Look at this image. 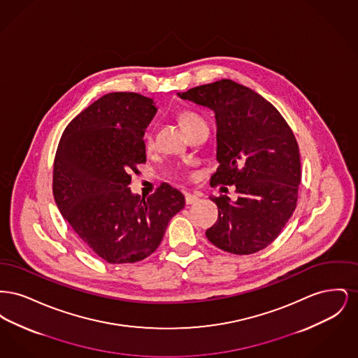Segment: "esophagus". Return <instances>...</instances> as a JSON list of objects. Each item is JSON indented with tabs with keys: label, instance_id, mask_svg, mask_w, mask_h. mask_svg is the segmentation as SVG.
<instances>
[{
	"label": "esophagus",
	"instance_id": "1",
	"mask_svg": "<svg viewBox=\"0 0 358 358\" xmlns=\"http://www.w3.org/2000/svg\"><path fill=\"white\" fill-rule=\"evenodd\" d=\"M199 201V196L197 194H192V193H187L185 194V203L187 205L194 204Z\"/></svg>",
	"mask_w": 358,
	"mask_h": 358
}]
</instances>
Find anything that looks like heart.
Returning a JSON list of instances; mask_svg holds the SVG:
<instances>
[{
  "label": "heart",
  "mask_w": 358,
  "mask_h": 358,
  "mask_svg": "<svg viewBox=\"0 0 358 358\" xmlns=\"http://www.w3.org/2000/svg\"><path fill=\"white\" fill-rule=\"evenodd\" d=\"M178 120H180L182 129H184L187 133L189 130L194 129V127L205 126V122L203 120V118H201L197 113L190 111V110L181 111V113L178 114ZM143 145H145V150H148V152H150V150L153 149V136H152V134L148 133V134L145 136V138H143Z\"/></svg>",
  "instance_id": "obj_1"
}]
</instances>
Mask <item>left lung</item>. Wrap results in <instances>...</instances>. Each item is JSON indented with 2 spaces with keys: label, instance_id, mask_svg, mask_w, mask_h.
Returning a JSON list of instances; mask_svg holds the SVG:
<instances>
[{
  "label": "left lung",
  "instance_id": "8db88e82",
  "mask_svg": "<svg viewBox=\"0 0 358 358\" xmlns=\"http://www.w3.org/2000/svg\"><path fill=\"white\" fill-rule=\"evenodd\" d=\"M216 118L217 171L210 185H235L238 200L212 197L219 219L206 229L222 251L250 255L270 245L292 216L301 184V157L287 122L271 103L229 79L178 92Z\"/></svg>",
  "mask_w": 358,
  "mask_h": 358
}]
</instances>
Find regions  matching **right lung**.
<instances>
[{"instance_id":"1","label":"right lung","mask_w":358,"mask_h":358,"mask_svg":"<svg viewBox=\"0 0 358 358\" xmlns=\"http://www.w3.org/2000/svg\"><path fill=\"white\" fill-rule=\"evenodd\" d=\"M153 99L111 92L88 106L63 131L53 164V197L85 245L111 264L152 255L184 194L162 184L148 199L133 194L130 173L146 162L143 136Z\"/></svg>"}]
</instances>
